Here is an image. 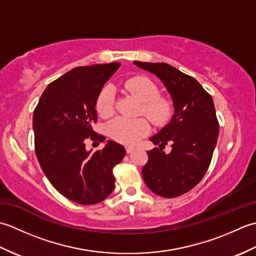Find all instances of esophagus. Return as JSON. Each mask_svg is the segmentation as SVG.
Returning <instances> with one entry per match:
<instances>
[{
	"mask_svg": "<svg viewBox=\"0 0 256 256\" xmlns=\"http://www.w3.org/2000/svg\"><path fill=\"white\" fill-rule=\"evenodd\" d=\"M125 150H126L128 154H130V153H132V152L134 150V148H133V146H126V148H125Z\"/></svg>",
	"mask_w": 256,
	"mask_h": 256,
	"instance_id": "1",
	"label": "esophagus"
}]
</instances>
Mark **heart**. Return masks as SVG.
<instances>
[{
  "mask_svg": "<svg viewBox=\"0 0 256 256\" xmlns=\"http://www.w3.org/2000/svg\"><path fill=\"white\" fill-rule=\"evenodd\" d=\"M123 89L142 101L140 112L157 125L166 123L172 116V102L160 96V89L155 81L145 76H135L122 84ZM96 110L101 118H111L116 112V91L111 84L103 86L96 100ZM108 136L125 145H134L150 132L146 118H118L108 125Z\"/></svg>",
  "mask_w": 256,
  "mask_h": 256,
  "instance_id": "obj_1",
  "label": "heart"
}]
</instances>
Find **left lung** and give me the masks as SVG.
Instances as JSON below:
<instances>
[{"label":"left lung","instance_id":"8db88e82","mask_svg":"<svg viewBox=\"0 0 256 256\" xmlns=\"http://www.w3.org/2000/svg\"><path fill=\"white\" fill-rule=\"evenodd\" d=\"M134 64L162 81L175 108L170 124L150 138L160 148L148 152L143 179L146 186L160 197H179L197 186L211 162L219 135L214 100L197 80L170 64ZM167 144L172 145L170 154L162 152Z\"/></svg>","mask_w":256,"mask_h":256}]
</instances>
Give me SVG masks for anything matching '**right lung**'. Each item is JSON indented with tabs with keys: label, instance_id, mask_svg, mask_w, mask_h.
Wrapping results in <instances>:
<instances>
[{
	"label": "right lung",
	"instance_id": "right-lung-1",
	"mask_svg": "<svg viewBox=\"0 0 256 256\" xmlns=\"http://www.w3.org/2000/svg\"><path fill=\"white\" fill-rule=\"evenodd\" d=\"M120 66L111 62L74 68L48 84L35 108L37 160L54 188L74 202H101L116 186L113 168L122 162L125 148L108 140L102 150L88 152L86 142L106 140L92 128L98 120L96 100Z\"/></svg>",
	"mask_w": 256,
	"mask_h": 256
}]
</instances>
